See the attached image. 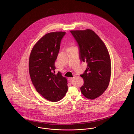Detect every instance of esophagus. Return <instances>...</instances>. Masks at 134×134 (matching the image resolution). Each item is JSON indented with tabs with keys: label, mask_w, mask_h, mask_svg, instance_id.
<instances>
[{
	"label": "esophagus",
	"mask_w": 134,
	"mask_h": 134,
	"mask_svg": "<svg viewBox=\"0 0 134 134\" xmlns=\"http://www.w3.org/2000/svg\"><path fill=\"white\" fill-rule=\"evenodd\" d=\"M68 79H69V81H72V80L74 79V77H69Z\"/></svg>",
	"instance_id": "34e87169"
}]
</instances>
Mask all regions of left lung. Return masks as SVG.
Instances as JSON below:
<instances>
[{"label": "left lung", "instance_id": "8db88e82", "mask_svg": "<svg viewBox=\"0 0 134 134\" xmlns=\"http://www.w3.org/2000/svg\"><path fill=\"white\" fill-rule=\"evenodd\" d=\"M77 43L81 62L87 67L80 75L83 79L81 90L84 96L94 99L107 89L111 76V59L107 48L100 38L91 30L71 31Z\"/></svg>", "mask_w": 134, "mask_h": 134}]
</instances>
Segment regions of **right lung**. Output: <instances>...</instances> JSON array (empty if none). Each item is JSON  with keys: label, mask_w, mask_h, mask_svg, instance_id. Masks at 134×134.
Returning <instances> with one entry per match:
<instances>
[{"label": "right lung", "mask_w": 134, "mask_h": 134, "mask_svg": "<svg viewBox=\"0 0 134 134\" xmlns=\"http://www.w3.org/2000/svg\"><path fill=\"white\" fill-rule=\"evenodd\" d=\"M65 32L46 34L33 47L29 60V72L37 91L48 100L57 102L68 91L67 81L59 72L55 74L54 63Z\"/></svg>", "instance_id": "right-lung-1"}]
</instances>
